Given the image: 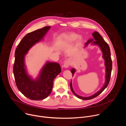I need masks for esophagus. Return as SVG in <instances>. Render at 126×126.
<instances>
[{
    "label": "esophagus",
    "instance_id": "34e87169",
    "mask_svg": "<svg viewBox=\"0 0 126 126\" xmlns=\"http://www.w3.org/2000/svg\"><path fill=\"white\" fill-rule=\"evenodd\" d=\"M71 65V61L69 59H67L66 60L65 62H64V67L66 68H68Z\"/></svg>",
    "mask_w": 126,
    "mask_h": 126
}]
</instances>
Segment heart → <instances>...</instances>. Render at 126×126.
Instances as JSON below:
<instances>
[{
  "label": "heart",
  "mask_w": 126,
  "mask_h": 126,
  "mask_svg": "<svg viewBox=\"0 0 126 126\" xmlns=\"http://www.w3.org/2000/svg\"><path fill=\"white\" fill-rule=\"evenodd\" d=\"M63 41L67 43H72L77 40V44L79 45L82 42V37L81 36H78V35L74 32H69L64 33L62 36Z\"/></svg>",
  "instance_id": "heart-1"
}]
</instances>
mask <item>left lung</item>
I'll return each instance as SVG.
<instances>
[{"label": "left lung", "mask_w": 126, "mask_h": 126, "mask_svg": "<svg viewBox=\"0 0 126 126\" xmlns=\"http://www.w3.org/2000/svg\"><path fill=\"white\" fill-rule=\"evenodd\" d=\"M92 35L93 36V39H90L88 40V41L85 43V47L87 46V45L90 43H92L93 45H98L100 48H101V50L103 52V57L105 59V64L106 66V82L103 87L101 88L100 90H99L98 92H97L95 94L88 97H84L82 96H79L77 95L74 91L72 84V81L70 83V87L71 89L72 92L79 98L83 100H88L92 99L96 97H97L98 95H99L108 86L110 81V79L111 77V73L112 71V62L111 58V54H110V48L107 42L105 41L103 37L101 36V35L99 34V32L97 31H95L94 33H93ZM76 72V70L74 68H72L71 70V72L72 73V75H74L75 73Z\"/></svg>", "instance_id": "obj_1"}]
</instances>
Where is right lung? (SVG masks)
I'll list each match as a JSON object with an SVG mask.
<instances>
[{"label":"right lung","mask_w":126,"mask_h":126,"mask_svg":"<svg viewBox=\"0 0 126 126\" xmlns=\"http://www.w3.org/2000/svg\"><path fill=\"white\" fill-rule=\"evenodd\" d=\"M50 28V26H45L28 33L21 40L15 51L13 73L16 85L24 96L32 100L47 98L52 91L54 79L61 72L58 63L47 62L37 79H33L27 74L25 69V55L33 45L43 39Z\"/></svg>","instance_id":"add662e5"}]
</instances>
